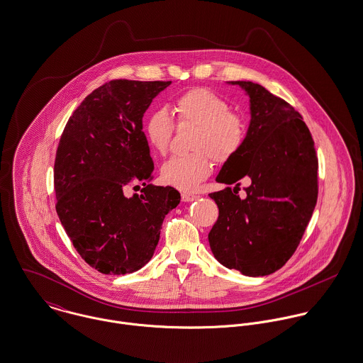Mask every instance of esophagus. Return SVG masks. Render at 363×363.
<instances>
[{
	"instance_id": "esophagus-1",
	"label": "esophagus",
	"mask_w": 363,
	"mask_h": 363,
	"mask_svg": "<svg viewBox=\"0 0 363 363\" xmlns=\"http://www.w3.org/2000/svg\"><path fill=\"white\" fill-rule=\"evenodd\" d=\"M181 196H182V201H196V199H199V196H198V195H194V194H186V192H184Z\"/></svg>"
}]
</instances>
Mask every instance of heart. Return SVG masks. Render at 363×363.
<instances>
[{
    "instance_id": "b5f03b06",
    "label": "heart",
    "mask_w": 363,
    "mask_h": 363,
    "mask_svg": "<svg viewBox=\"0 0 363 363\" xmlns=\"http://www.w3.org/2000/svg\"><path fill=\"white\" fill-rule=\"evenodd\" d=\"M179 125H192L191 153L174 156L162 167V179L182 191L195 189L211 172V159L231 160L245 142L246 125L238 113L217 93L196 87L172 101ZM143 133L153 150L164 155L174 133V122L165 110L152 111L143 122Z\"/></svg>"
}]
</instances>
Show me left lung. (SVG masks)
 Wrapping results in <instances>:
<instances>
[{
    "label": "left lung",
    "mask_w": 363,
    "mask_h": 363,
    "mask_svg": "<svg viewBox=\"0 0 363 363\" xmlns=\"http://www.w3.org/2000/svg\"><path fill=\"white\" fill-rule=\"evenodd\" d=\"M238 84L249 96L250 122L241 150L216 181L227 186L208 196L218 218L208 233L214 257L243 276H269L294 255L318 201V156L302 117L285 100L253 82ZM251 179L242 200L239 179Z\"/></svg>",
    "instance_id": "left-lung-1"
}]
</instances>
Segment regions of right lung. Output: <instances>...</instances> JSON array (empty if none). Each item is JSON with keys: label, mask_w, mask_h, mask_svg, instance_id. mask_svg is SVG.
<instances>
[{"label": "right lung", "mask_w": 363, "mask_h": 363, "mask_svg": "<svg viewBox=\"0 0 363 363\" xmlns=\"http://www.w3.org/2000/svg\"><path fill=\"white\" fill-rule=\"evenodd\" d=\"M169 84L108 82L82 101L61 135L57 214L82 259L103 274L142 269L156 250L164 217L181 201L172 186L147 184L155 164L142 118ZM138 182L145 186L143 195L126 199L125 186Z\"/></svg>", "instance_id": "add662e5"}]
</instances>
